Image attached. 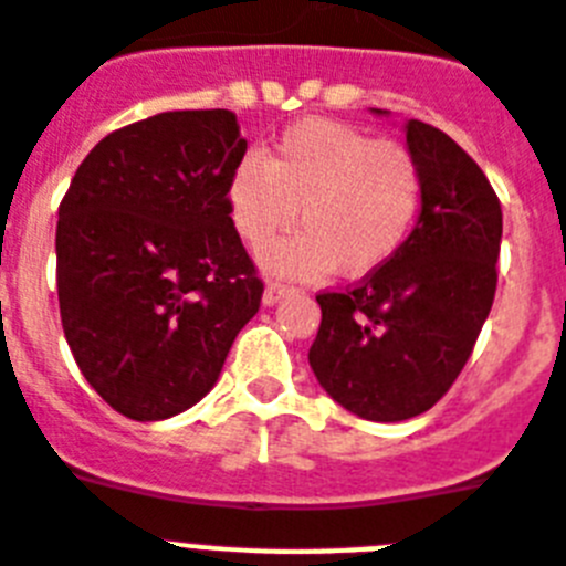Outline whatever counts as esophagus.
<instances>
[{
	"mask_svg": "<svg viewBox=\"0 0 566 566\" xmlns=\"http://www.w3.org/2000/svg\"><path fill=\"white\" fill-rule=\"evenodd\" d=\"M293 287L291 284H282V282H270L268 287H264V305H275V302H282L284 296H291Z\"/></svg>",
	"mask_w": 566,
	"mask_h": 566,
	"instance_id": "esophagus-1",
	"label": "esophagus"
}]
</instances>
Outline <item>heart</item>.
<instances>
[{
	"instance_id": "b5f03b06",
	"label": "heart",
	"mask_w": 566,
	"mask_h": 566,
	"mask_svg": "<svg viewBox=\"0 0 566 566\" xmlns=\"http://www.w3.org/2000/svg\"><path fill=\"white\" fill-rule=\"evenodd\" d=\"M421 197V168L403 145L331 118H302L268 159L247 154L232 168L227 211L255 252L302 220L305 232L261 259L268 273L323 279L339 270L360 279L401 252Z\"/></svg>"
}]
</instances>
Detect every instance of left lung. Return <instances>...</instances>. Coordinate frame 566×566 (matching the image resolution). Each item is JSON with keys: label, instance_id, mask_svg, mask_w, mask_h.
Segmentation results:
<instances>
[{"label": "left lung", "instance_id": "8db88e82", "mask_svg": "<svg viewBox=\"0 0 566 566\" xmlns=\"http://www.w3.org/2000/svg\"><path fill=\"white\" fill-rule=\"evenodd\" d=\"M389 116L387 109H371ZM424 197L401 252L346 293H319L307 360L319 387L366 421H403L459 378L497 291L503 211L480 165L433 124H403Z\"/></svg>", "mask_w": 566, "mask_h": 566}]
</instances>
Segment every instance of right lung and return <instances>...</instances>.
I'll list each match as a JSON object with an SVG mask.
<instances>
[{
  "label": "right lung",
  "mask_w": 566,
  "mask_h": 566,
  "mask_svg": "<svg viewBox=\"0 0 566 566\" xmlns=\"http://www.w3.org/2000/svg\"><path fill=\"white\" fill-rule=\"evenodd\" d=\"M243 154L229 109L159 113L104 136L60 203L63 334L90 387L133 421L195 407L259 314L264 284L227 211Z\"/></svg>",
  "instance_id": "obj_1"
}]
</instances>
